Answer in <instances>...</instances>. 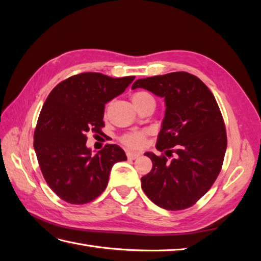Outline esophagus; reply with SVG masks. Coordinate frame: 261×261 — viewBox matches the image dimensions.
<instances>
[{
    "instance_id": "esophagus-1",
    "label": "esophagus",
    "mask_w": 261,
    "mask_h": 261,
    "mask_svg": "<svg viewBox=\"0 0 261 261\" xmlns=\"http://www.w3.org/2000/svg\"><path fill=\"white\" fill-rule=\"evenodd\" d=\"M126 156H127V159H130V160H135V159H137V158H139V156H140V153H139V152L126 151Z\"/></svg>"
}]
</instances>
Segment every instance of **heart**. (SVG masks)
<instances>
[{
    "label": "heart",
    "instance_id": "1",
    "mask_svg": "<svg viewBox=\"0 0 261 261\" xmlns=\"http://www.w3.org/2000/svg\"><path fill=\"white\" fill-rule=\"evenodd\" d=\"M147 98H151V94H148L147 92H136V93L132 94L131 100L134 106H137ZM121 140L123 144H125L129 147H140L144 144L145 134H143V132H130V134L123 136Z\"/></svg>",
    "mask_w": 261,
    "mask_h": 261
}]
</instances>
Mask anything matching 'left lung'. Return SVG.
I'll list each match as a JSON object with an SVG mask.
<instances>
[{
    "instance_id": "8db88e82",
    "label": "left lung",
    "mask_w": 261,
    "mask_h": 261,
    "mask_svg": "<svg viewBox=\"0 0 261 261\" xmlns=\"http://www.w3.org/2000/svg\"><path fill=\"white\" fill-rule=\"evenodd\" d=\"M138 87L165 98L167 107L156 143L165 153H145L153 167L141 177V189L161 208H189L222 168L227 132L218 102L199 78L184 71L138 79L132 88Z\"/></svg>"
}]
</instances>
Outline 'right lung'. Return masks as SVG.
I'll list each match as a JSON object with an SVG mask.
<instances>
[{
	"label": "right lung",
	"instance_id": "right-lung-1",
	"mask_svg": "<svg viewBox=\"0 0 261 261\" xmlns=\"http://www.w3.org/2000/svg\"><path fill=\"white\" fill-rule=\"evenodd\" d=\"M134 79L83 72L57 84L47 96L33 145L43 178L62 200L73 205L93 201L107 188L115 163L126 160L115 144L93 155L86 140L88 134L103 135L105 105L122 94Z\"/></svg>",
	"mask_w": 261,
	"mask_h": 261
}]
</instances>
